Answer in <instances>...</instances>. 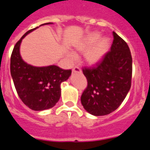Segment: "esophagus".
<instances>
[{
  "label": "esophagus",
  "mask_w": 150,
  "mask_h": 150,
  "mask_svg": "<svg viewBox=\"0 0 150 150\" xmlns=\"http://www.w3.org/2000/svg\"><path fill=\"white\" fill-rule=\"evenodd\" d=\"M72 73L73 74H74V73H81V70L78 67H75L72 70Z\"/></svg>",
  "instance_id": "34e87169"
}]
</instances>
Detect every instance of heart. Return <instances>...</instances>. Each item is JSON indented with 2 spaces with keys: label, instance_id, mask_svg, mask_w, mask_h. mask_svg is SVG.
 <instances>
[{
  "label": "heart",
  "instance_id": "heart-1",
  "mask_svg": "<svg viewBox=\"0 0 150 150\" xmlns=\"http://www.w3.org/2000/svg\"><path fill=\"white\" fill-rule=\"evenodd\" d=\"M78 52H84V62L89 66H94L100 63L104 58L110 48V39L107 37H101L96 32L90 33L74 45ZM68 59L73 61L76 54L73 52H67Z\"/></svg>",
  "mask_w": 150,
  "mask_h": 150
}]
</instances>
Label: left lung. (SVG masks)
<instances>
[{"instance_id": "left-lung-1", "label": "left lung", "mask_w": 150, "mask_h": 150, "mask_svg": "<svg viewBox=\"0 0 150 150\" xmlns=\"http://www.w3.org/2000/svg\"><path fill=\"white\" fill-rule=\"evenodd\" d=\"M110 52L93 67H84L88 82L81 96V103L95 116L112 113L121 105L131 86L132 57L125 40L113 32Z\"/></svg>"}]
</instances>
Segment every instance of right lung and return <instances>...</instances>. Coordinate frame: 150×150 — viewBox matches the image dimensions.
Instances as JSON below:
<instances>
[{
  "instance_id": "right-lung-1",
  "label": "right lung",
  "mask_w": 150,
  "mask_h": 150,
  "mask_svg": "<svg viewBox=\"0 0 150 150\" xmlns=\"http://www.w3.org/2000/svg\"><path fill=\"white\" fill-rule=\"evenodd\" d=\"M47 23L40 25H49ZM30 29L16 42L11 57V74L17 94L22 102L30 109L43 111L55 105L61 97V84L71 75V70H64L56 65L35 67L23 60L20 48L22 40Z\"/></svg>"
}]
</instances>
